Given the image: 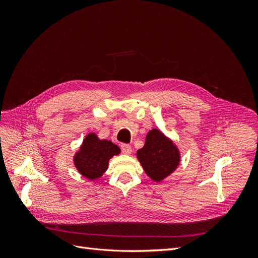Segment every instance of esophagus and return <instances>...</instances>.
Returning <instances> with one entry per match:
<instances>
[{"label":"esophagus","mask_w":258,"mask_h":258,"mask_svg":"<svg viewBox=\"0 0 258 258\" xmlns=\"http://www.w3.org/2000/svg\"><path fill=\"white\" fill-rule=\"evenodd\" d=\"M120 147H121V152L123 154H126V155H130L131 154L132 148H131V146L129 144H122Z\"/></svg>","instance_id":"1"}]
</instances>
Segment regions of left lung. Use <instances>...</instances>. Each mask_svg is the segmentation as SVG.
<instances>
[{"label":"left lung","mask_w":258,"mask_h":258,"mask_svg":"<svg viewBox=\"0 0 258 258\" xmlns=\"http://www.w3.org/2000/svg\"><path fill=\"white\" fill-rule=\"evenodd\" d=\"M137 157L145 173L155 182H161L173 173L181 159L172 140L158 129H153L146 135L145 144L137 152Z\"/></svg>","instance_id":"1"}]
</instances>
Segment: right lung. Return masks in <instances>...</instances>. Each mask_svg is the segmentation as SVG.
<instances>
[{"label":"right lung","instance_id":"right-lung-1","mask_svg":"<svg viewBox=\"0 0 258 258\" xmlns=\"http://www.w3.org/2000/svg\"><path fill=\"white\" fill-rule=\"evenodd\" d=\"M119 153L120 148L111 141L100 140L96 134H89L84 139L73 161L75 168L83 176L95 181L106 171L108 160Z\"/></svg>","mask_w":258,"mask_h":258}]
</instances>
